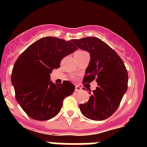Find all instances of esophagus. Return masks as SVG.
<instances>
[{"mask_svg": "<svg viewBox=\"0 0 147 147\" xmlns=\"http://www.w3.org/2000/svg\"><path fill=\"white\" fill-rule=\"evenodd\" d=\"M80 90H81V87H80V86H78V85L75 86V92H79V91H80Z\"/></svg>", "mask_w": 147, "mask_h": 147, "instance_id": "obj_1", "label": "esophagus"}]
</instances>
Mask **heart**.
Segmentation results:
<instances>
[{
    "label": "heart",
    "instance_id": "heart-1",
    "mask_svg": "<svg viewBox=\"0 0 147 147\" xmlns=\"http://www.w3.org/2000/svg\"><path fill=\"white\" fill-rule=\"evenodd\" d=\"M82 52H84V51H81V50H78V51H77L76 53H82Z\"/></svg>",
    "mask_w": 147,
    "mask_h": 147
}]
</instances>
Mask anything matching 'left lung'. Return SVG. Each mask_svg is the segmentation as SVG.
<instances>
[{
  "label": "left lung",
  "mask_w": 147,
  "mask_h": 147,
  "mask_svg": "<svg viewBox=\"0 0 147 147\" xmlns=\"http://www.w3.org/2000/svg\"><path fill=\"white\" fill-rule=\"evenodd\" d=\"M72 42L90 55L82 83L94 80L97 82L88 102L80 105L81 112L85 117L94 121L107 119L119 107L127 90L128 73L124 62L112 47L98 38L87 37L73 39ZM89 91L91 94L90 90Z\"/></svg>",
  "instance_id": "obj_1"
}]
</instances>
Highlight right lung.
Returning <instances> with one entry per match:
<instances>
[{
  "mask_svg": "<svg viewBox=\"0 0 147 147\" xmlns=\"http://www.w3.org/2000/svg\"><path fill=\"white\" fill-rule=\"evenodd\" d=\"M78 50L71 41L45 37L35 41L20 54L11 74L16 98L32 119L45 121L60 112L63 100L75 91V85L65 80L54 84L50 75L59 68L65 56Z\"/></svg>",
  "mask_w": 147,
  "mask_h": 147,
  "instance_id": "add662e5",
  "label": "right lung"
}]
</instances>
